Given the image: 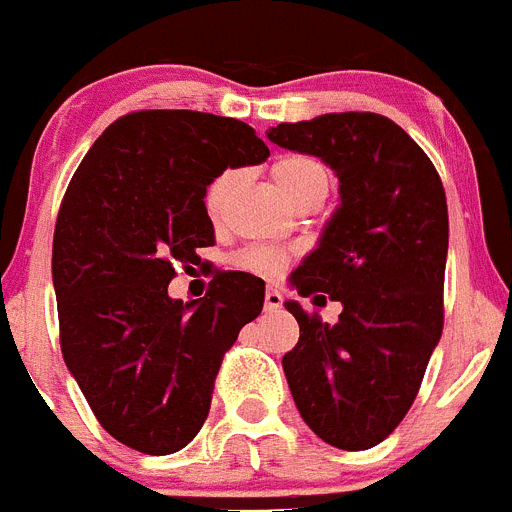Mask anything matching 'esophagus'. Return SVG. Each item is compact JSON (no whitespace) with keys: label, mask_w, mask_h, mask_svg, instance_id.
<instances>
[{"label":"esophagus","mask_w":512,"mask_h":512,"mask_svg":"<svg viewBox=\"0 0 512 512\" xmlns=\"http://www.w3.org/2000/svg\"><path fill=\"white\" fill-rule=\"evenodd\" d=\"M282 295H279L277 289H266V295H264V307L269 312H274V310H279V307H282Z\"/></svg>","instance_id":"obj_1"}]
</instances>
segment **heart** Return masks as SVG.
I'll return each instance as SVG.
<instances>
[{
    "mask_svg": "<svg viewBox=\"0 0 512 512\" xmlns=\"http://www.w3.org/2000/svg\"><path fill=\"white\" fill-rule=\"evenodd\" d=\"M271 176H274V184L282 192L284 200L289 205H300L307 197H323L328 194L330 187V171L323 161L312 156H302V153H292V156H282L279 161H274L271 166ZM235 182H238V174L230 169L220 171V174L207 184L205 189V210L210 217H217L223 212L225 202H228L230 192H233ZM235 264L241 269L253 271V274H269V271L277 269L282 264V256L277 251L264 246H253L246 251L238 253Z\"/></svg>",
    "mask_w": 512,
    "mask_h": 512,
    "instance_id": "b5f03b06",
    "label": "heart"
}]
</instances>
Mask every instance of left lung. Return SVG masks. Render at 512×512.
I'll return each instance as SVG.
<instances>
[{
    "mask_svg": "<svg viewBox=\"0 0 512 512\" xmlns=\"http://www.w3.org/2000/svg\"><path fill=\"white\" fill-rule=\"evenodd\" d=\"M266 135L318 156L341 182V205L289 282L302 297L325 292L343 312L328 325L300 302H284L300 323V341L282 359L289 390L325 443L372 449L408 415L441 338L449 253L441 176L377 112H330Z\"/></svg>",
    "mask_w": 512,
    "mask_h": 512,
    "instance_id": "obj_1",
    "label": "left lung"
}]
</instances>
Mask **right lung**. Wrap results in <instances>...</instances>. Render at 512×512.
<instances>
[{
  "mask_svg": "<svg viewBox=\"0 0 512 512\" xmlns=\"http://www.w3.org/2000/svg\"><path fill=\"white\" fill-rule=\"evenodd\" d=\"M269 158L251 125L192 110H140L104 130L63 194L53 287L63 361L104 431L135 451L184 449L210 413L212 384L264 307L246 271L202 300L169 297L176 264L215 243L205 189L220 171Z\"/></svg>",
  "mask_w": 512,
  "mask_h": 512,
  "instance_id": "1",
  "label": "right lung"
}]
</instances>
